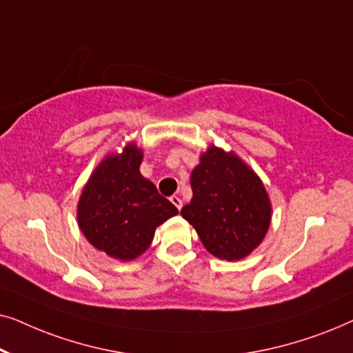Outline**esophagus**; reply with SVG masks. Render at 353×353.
<instances>
[{
	"mask_svg": "<svg viewBox=\"0 0 353 353\" xmlns=\"http://www.w3.org/2000/svg\"><path fill=\"white\" fill-rule=\"evenodd\" d=\"M170 201H172V204H173V205H175L178 210H180V209H181V207H183V201H181V199H180V197H178V196H175V194H173V196L170 197Z\"/></svg>",
	"mask_w": 353,
	"mask_h": 353,
	"instance_id": "1",
	"label": "esophagus"
}]
</instances>
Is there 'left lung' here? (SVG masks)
<instances>
[{"instance_id":"8db88e82","label":"left lung","mask_w":353,"mask_h":353,"mask_svg":"<svg viewBox=\"0 0 353 353\" xmlns=\"http://www.w3.org/2000/svg\"><path fill=\"white\" fill-rule=\"evenodd\" d=\"M191 173L192 199L181 215L215 257L234 262L262 244L272 201L262 180L233 151L210 144Z\"/></svg>"}]
</instances>
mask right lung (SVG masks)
Segmentation results:
<instances>
[{"label":"right lung","instance_id":"1","mask_svg":"<svg viewBox=\"0 0 353 353\" xmlns=\"http://www.w3.org/2000/svg\"><path fill=\"white\" fill-rule=\"evenodd\" d=\"M143 149L127 143L98 163L77 205L79 228L94 249L130 262L146 252L157 226L178 214L139 172Z\"/></svg>","mask_w":353,"mask_h":353}]
</instances>
